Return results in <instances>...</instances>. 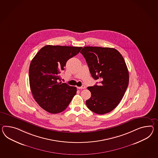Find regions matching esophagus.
Returning a JSON list of instances; mask_svg holds the SVG:
<instances>
[{
	"label": "esophagus",
	"instance_id": "34e87169",
	"mask_svg": "<svg viewBox=\"0 0 158 158\" xmlns=\"http://www.w3.org/2000/svg\"><path fill=\"white\" fill-rule=\"evenodd\" d=\"M77 89H85V85H82V86H81V87H77Z\"/></svg>",
	"mask_w": 158,
	"mask_h": 158
}]
</instances>
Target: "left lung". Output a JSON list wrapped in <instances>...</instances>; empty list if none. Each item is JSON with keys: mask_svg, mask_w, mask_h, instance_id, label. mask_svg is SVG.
I'll return each mask as SVG.
<instances>
[{"mask_svg": "<svg viewBox=\"0 0 158 158\" xmlns=\"http://www.w3.org/2000/svg\"><path fill=\"white\" fill-rule=\"evenodd\" d=\"M91 76L100 84L89 87L87 107L98 114L112 111L122 99L129 82V73L122 55L113 48L85 47L81 51Z\"/></svg>", "mask_w": 158, "mask_h": 158, "instance_id": "8db88e82", "label": "left lung"}]
</instances>
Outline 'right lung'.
Listing matches in <instances>:
<instances>
[{
  "label": "right lung",
  "mask_w": 158,
  "mask_h": 158,
  "mask_svg": "<svg viewBox=\"0 0 158 158\" xmlns=\"http://www.w3.org/2000/svg\"><path fill=\"white\" fill-rule=\"evenodd\" d=\"M81 47L47 45L32 59L29 69L32 94L36 103L51 114L63 111L77 94V87L60 81V73L67 60Z\"/></svg>",
  "instance_id": "right-lung-1"
}]
</instances>
